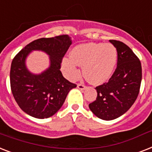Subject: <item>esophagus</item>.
Segmentation results:
<instances>
[{
    "label": "esophagus",
    "mask_w": 152,
    "mask_h": 152,
    "mask_svg": "<svg viewBox=\"0 0 152 152\" xmlns=\"http://www.w3.org/2000/svg\"><path fill=\"white\" fill-rule=\"evenodd\" d=\"M77 88H79V89H81V90H84L87 87H86L84 84H82V83H78L77 84Z\"/></svg>",
    "instance_id": "esophagus-1"
}]
</instances>
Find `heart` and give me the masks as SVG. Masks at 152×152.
<instances>
[{
    "label": "heart",
    "mask_w": 152,
    "mask_h": 152,
    "mask_svg": "<svg viewBox=\"0 0 152 152\" xmlns=\"http://www.w3.org/2000/svg\"><path fill=\"white\" fill-rule=\"evenodd\" d=\"M118 61V50L110 43L81 44L71 51V57L62 61V70L70 80L80 76L79 65L83 66L85 78L93 84L105 83L113 75Z\"/></svg>",
    "instance_id": "1"
}]
</instances>
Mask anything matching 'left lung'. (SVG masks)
<instances>
[{
    "label": "left lung",
    "instance_id": "left-lung-1",
    "mask_svg": "<svg viewBox=\"0 0 152 152\" xmlns=\"http://www.w3.org/2000/svg\"><path fill=\"white\" fill-rule=\"evenodd\" d=\"M118 50L115 71L107 83L95 88L97 98L89 108L100 119L110 121L126 113L139 95L141 63L131 49L117 40H110Z\"/></svg>",
    "mask_w": 152,
    "mask_h": 152
}]
</instances>
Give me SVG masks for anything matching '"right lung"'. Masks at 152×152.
<instances>
[{
	"mask_svg": "<svg viewBox=\"0 0 152 152\" xmlns=\"http://www.w3.org/2000/svg\"><path fill=\"white\" fill-rule=\"evenodd\" d=\"M71 44L68 35L42 38L27 45L13 58L11 90L20 109L28 115L40 119L50 118L61 109L69 91L76 87L60 71ZM32 50L43 51L50 56L51 65L41 74H31L26 67V58Z\"/></svg>",
	"mask_w": 152,
	"mask_h": 152,
	"instance_id": "right-lung-1",
	"label": "right lung"
}]
</instances>
